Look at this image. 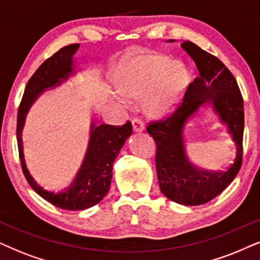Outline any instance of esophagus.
Masks as SVG:
<instances>
[{
    "instance_id": "34e87169",
    "label": "esophagus",
    "mask_w": 260,
    "mask_h": 260,
    "mask_svg": "<svg viewBox=\"0 0 260 260\" xmlns=\"http://www.w3.org/2000/svg\"><path fill=\"white\" fill-rule=\"evenodd\" d=\"M132 126H133V131L136 133L143 132V131L145 129L144 122L140 119H138V117H134V119L132 120Z\"/></svg>"
}]
</instances>
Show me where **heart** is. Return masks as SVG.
Listing matches in <instances>:
<instances>
[{
  "instance_id": "obj_1",
  "label": "heart",
  "mask_w": 260,
  "mask_h": 260,
  "mask_svg": "<svg viewBox=\"0 0 260 260\" xmlns=\"http://www.w3.org/2000/svg\"><path fill=\"white\" fill-rule=\"evenodd\" d=\"M186 83L184 68L162 55H143L127 65L119 90L128 99L146 95L145 112L151 117L170 114L178 105Z\"/></svg>"
}]
</instances>
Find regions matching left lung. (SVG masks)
Segmentation results:
<instances>
[{"label":"left lung","instance_id":"obj_1","mask_svg":"<svg viewBox=\"0 0 260 260\" xmlns=\"http://www.w3.org/2000/svg\"><path fill=\"white\" fill-rule=\"evenodd\" d=\"M181 46L195 61L200 76L188 85L178 108L165 120L150 122L146 131L157 145L155 166L161 192L179 205L200 206L222 192L240 170L244 101L234 76L219 58L191 41H184ZM203 104L213 107L237 147L235 160L226 172L199 171L185 153L184 127Z\"/></svg>","mask_w":260,"mask_h":260}]
</instances>
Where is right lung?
<instances>
[{
    "mask_svg": "<svg viewBox=\"0 0 260 260\" xmlns=\"http://www.w3.org/2000/svg\"><path fill=\"white\" fill-rule=\"evenodd\" d=\"M79 44L68 45L55 52L40 65L27 83L21 103L17 110L16 139L23 175L32 189L44 200L65 210H84L98 205L109 191L113 177V162L120 153L124 141L132 134V123L127 121L122 126L91 123L90 139L82 166L71 185L60 192L47 191L29 175L23 158L22 128L26 115L41 92L54 88L67 81L74 71V54Z\"/></svg>",
    "mask_w": 260,
    "mask_h": 260,
    "instance_id": "obj_1",
    "label": "right lung"
}]
</instances>
